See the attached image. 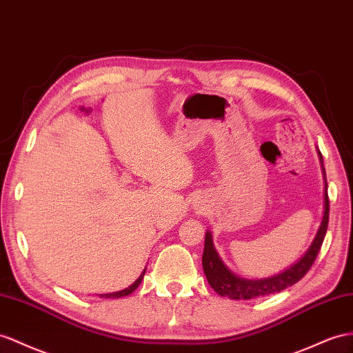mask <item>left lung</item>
Masks as SVG:
<instances>
[{"instance_id":"1","label":"left lung","mask_w":353,"mask_h":353,"mask_svg":"<svg viewBox=\"0 0 353 353\" xmlns=\"http://www.w3.org/2000/svg\"><path fill=\"white\" fill-rule=\"evenodd\" d=\"M318 155L322 165V174L325 182V192H323V216L319 225V230L303 256L296 259L292 265L286 267L277 274L270 277H261V279H246L240 277L239 274L231 271L222 258L219 256L218 250L214 249L213 245V236L212 232L205 231V240H204V252H203V270L207 277V282L218 292L221 296H228L231 300H252V298L265 296L270 294H276L283 291L288 286H292L298 280L305 276L307 271L313 265L316 256H318L322 241L325 239L328 228V219H330V201H328V186H327V176H325L323 161L321 152L318 150Z\"/></svg>"}]
</instances>
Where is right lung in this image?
Here are the masks:
<instances>
[{"label": "right lung", "instance_id": "1", "mask_svg": "<svg viewBox=\"0 0 353 353\" xmlns=\"http://www.w3.org/2000/svg\"><path fill=\"white\" fill-rule=\"evenodd\" d=\"M144 273H146V267H144V270L141 271V274L137 277V280H135L134 283H131L128 288H125V289H122V291H116V292H110V294H99V296L101 298H121V296H126V295H130V294H132L135 289L139 288V285L141 283V280H143V277H144Z\"/></svg>", "mask_w": 353, "mask_h": 353}]
</instances>
